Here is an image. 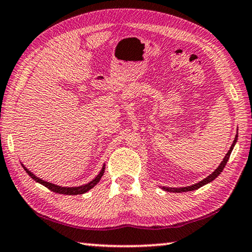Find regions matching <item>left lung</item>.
I'll use <instances>...</instances> for the list:
<instances>
[{"instance_id": "obj_1", "label": "left lung", "mask_w": 252, "mask_h": 252, "mask_svg": "<svg viewBox=\"0 0 252 252\" xmlns=\"http://www.w3.org/2000/svg\"><path fill=\"white\" fill-rule=\"evenodd\" d=\"M236 141H238V134H236V136H235V138H234V141H233V144H232L231 149H229L228 152L226 153L225 158L223 159V161L220 162V165L218 166V168H217L216 170H215L213 174H210L209 176L206 177L205 180H202L201 182H199V183H196V184H193V185H191V187H187V188H166V187H162V189H165V191H167V192H175V193L188 192V191H194V189H198L199 188L203 187V185H206V184H208V183H210L211 181H214L215 178H216V177L218 176V175H220V174L221 173V171H223L224 167L226 166V163H227V161H228L229 156H231V152H232V150H233V148H234V145H235V143H236Z\"/></svg>"}]
</instances>
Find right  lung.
Wrapping results in <instances>:
<instances>
[{
	"mask_svg": "<svg viewBox=\"0 0 252 252\" xmlns=\"http://www.w3.org/2000/svg\"><path fill=\"white\" fill-rule=\"evenodd\" d=\"M25 170H26V173L31 176L32 180L38 182V183H41L42 185H44L45 188H47L49 189H51V191L56 192V193H59V194H67V195H77V194H83V193H86L87 191H90L91 189L95 187V185L99 183L101 177L103 176V173H104V168L105 167L103 166V168L101 169L100 174L97 175V176L94 178V180L92 182H90V183H87L85 185H82V187H76V188H63V187H59V185H56V184H52V183H49V182H45L41 180V178L36 177L34 174L32 173V171H29L26 167L23 166Z\"/></svg>",
	"mask_w": 252,
	"mask_h": 252,
	"instance_id": "1",
	"label": "right lung"
}]
</instances>
